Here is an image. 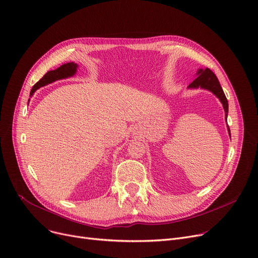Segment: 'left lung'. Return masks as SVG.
<instances>
[{"label":"left lung","mask_w":258,"mask_h":258,"mask_svg":"<svg viewBox=\"0 0 258 258\" xmlns=\"http://www.w3.org/2000/svg\"><path fill=\"white\" fill-rule=\"evenodd\" d=\"M196 75H197V78L191 84H188L187 88L197 89L200 87L203 89H207V91H210L211 93L214 94L219 99V101L221 102V104L223 106V109H225V114H226L225 119L227 121L228 113H229V104H228V100L226 98V95H225V93H223L222 88L220 86V83L217 79V77L209 69H206V70L200 69L197 71ZM228 132H229V135L231 137V132H230L229 126H228Z\"/></svg>","instance_id":"left-lung-1"}]
</instances>
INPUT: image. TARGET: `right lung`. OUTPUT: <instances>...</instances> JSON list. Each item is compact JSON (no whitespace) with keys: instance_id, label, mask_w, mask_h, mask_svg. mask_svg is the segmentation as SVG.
Wrapping results in <instances>:
<instances>
[{"instance_id":"add662e5","label":"right lung","mask_w":258,"mask_h":258,"mask_svg":"<svg viewBox=\"0 0 258 258\" xmlns=\"http://www.w3.org/2000/svg\"><path fill=\"white\" fill-rule=\"evenodd\" d=\"M77 69H78V64L74 63V62H70L61 65L60 67H58L57 70L54 71H50L47 72L45 75L43 76L42 79H40L35 85L32 86V89L30 91V97L35 94V92L37 89H39L40 87L45 86L47 84H50L57 80H62V79H66V78H70L75 76V74L77 73ZM29 102V100H28Z\"/></svg>"}]
</instances>
